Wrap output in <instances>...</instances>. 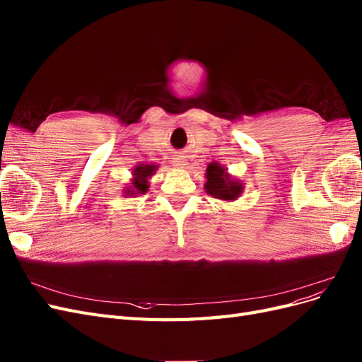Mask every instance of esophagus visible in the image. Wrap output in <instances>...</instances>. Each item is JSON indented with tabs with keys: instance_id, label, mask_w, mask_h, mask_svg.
Segmentation results:
<instances>
[{
	"instance_id": "1",
	"label": "esophagus",
	"mask_w": 362,
	"mask_h": 362,
	"mask_svg": "<svg viewBox=\"0 0 362 362\" xmlns=\"http://www.w3.org/2000/svg\"><path fill=\"white\" fill-rule=\"evenodd\" d=\"M172 163L177 169H185V166H187V160H185L182 156H175L172 158Z\"/></svg>"
}]
</instances>
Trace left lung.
I'll use <instances>...</instances> for the list:
<instances>
[{
  "mask_svg": "<svg viewBox=\"0 0 362 362\" xmlns=\"http://www.w3.org/2000/svg\"><path fill=\"white\" fill-rule=\"evenodd\" d=\"M206 182L204 189L208 194L213 198H217L226 202H234L243 194L245 185L240 180H234L231 175L228 173V169L221 166L218 163H210L206 166L205 172Z\"/></svg>",
  "mask_w": 362,
  "mask_h": 362,
  "instance_id": "1",
  "label": "left lung"
}]
</instances>
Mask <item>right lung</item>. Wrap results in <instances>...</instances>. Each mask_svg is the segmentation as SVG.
<instances>
[{
  "label": "right lung",
  "mask_w": 362,
  "mask_h": 362,
  "mask_svg": "<svg viewBox=\"0 0 362 362\" xmlns=\"http://www.w3.org/2000/svg\"><path fill=\"white\" fill-rule=\"evenodd\" d=\"M158 169V164H141L139 163L133 169V178L128 187H124V196L145 194L149 190V180Z\"/></svg>",
  "instance_id": "right-lung-1"
}]
</instances>
